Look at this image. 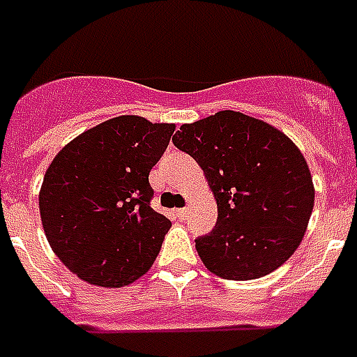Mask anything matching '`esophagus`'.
<instances>
[{
  "mask_svg": "<svg viewBox=\"0 0 357 357\" xmlns=\"http://www.w3.org/2000/svg\"><path fill=\"white\" fill-rule=\"evenodd\" d=\"M187 213H189V209H187V207H181V209H176V215H178L179 220H185V217H187Z\"/></svg>",
  "mask_w": 357,
  "mask_h": 357,
  "instance_id": "34e87169",
  "label": "esophagus"
}]
</instances>
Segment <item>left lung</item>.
<instances>
[{
	"mask_svg": "<svg viewBox=\"0 0 357 357\" xmlns=\"http://www.w3.org/2000/svg\"><path fill=\"white\" fill-rule=\"evenodd\" d=\"M172 142L200 165L217 200V226L196 238L206 268L244 282L282 266L315 204L310 167L293 140L263 120L220 111L183 123Z\"/></svg>",
	"mask_w": 357,
	"mask_h": 357,
	"instance_id": "left-lung-1",
	"label": "left lung"
}]
</instances>
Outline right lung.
Masks as SVG:
<instances>
[{
    "instance_id": "1",
    "label": "right lung",
    "mask_w": 357,
    "mask_h": 357,
    "mask_svg": "<svg viewBox=\"0 0 357 357\" xmlns=\"http://www.w3.org/2000/svg\"><path fill=\"white\" fill-rule=\"evenodd\" d=\"M174 129L123 114L70 140L47 167L42 228L55 255L86 283L123 287L153 265L172 224L150 207L148 176Z\"/></svg>"
}]
</instances>
